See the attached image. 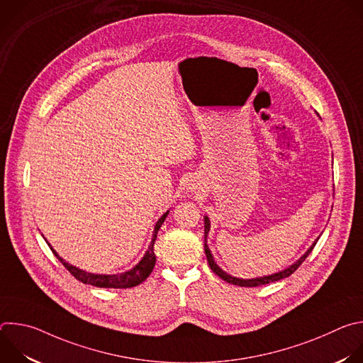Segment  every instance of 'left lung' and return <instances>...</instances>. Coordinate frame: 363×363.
Returning <instances> with one entry per match:
<instances>
[{
	"instance_id": "8db88e82",
	"label": "left lung",
	"mask_w": 363,
	"mask_h": 363,
	"mask_svg": "<svg viewBox=\"0 0 363 363\" xmlns=\"http://www.w3.org/2000/svg\"><path fill=\"white\" fill-rule=\"evenodd\" d=\"M210 220H208V217H203V250H205V255H206V260H208V264H210V267H211V270L217 274V276H220L224 281H227V283H231V284H235V286H241V287H257V286H263V284H269V283H273V281H279V280H281V279H286V277H289L290 274H293L298 267H300V264L306 260V257L312 252V250L315 248V245H316V242H318V240L310 245V248L298 258V260L294 263V264H291L290 267H287V269H284V270H281V272H279V273H274V274H270V276H264V277H255V279H237V277H233V276H230V274H227L224 270H221L220 267H218V264L214 262V257H213V254H211V250H210V247H208V244H206V237H208V233H210Z\"/></svg>"
}]
</instances>
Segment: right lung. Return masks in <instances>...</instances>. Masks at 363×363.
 Wrapping results in <instances>:
<instances>
[{
    "instance_id": "obj_1",
    "label": "right lung",
    "mask_w": 363,
    "mask_h": 363,
    "mask_svg": "<svg viewBox=\"0 0 363 363\" xmlns=\"http://www.w3.org/2000/svg\"><path fill=\"white\" fill-rule=\"evenodd\" d=\"M168 213L169 211H167L157 221V225H155V228H153L152 241H150L145 255L142 257V260L133 269H130V270H128L125 273H119V274H93V273L83 272V270H80V269L66 263L63 258L56 252V250L51 247L48 242L47 244L51 248V251H53V254L59 258L60 263L72 273V276L76 277L79 281H82L84 284H91V286H96V287H105V289H129V287H135V286L140 284L142 281H145L149 277V274L152 273V270L155 267V263H157V255H155L153 245H155V240H157L158 231H160L161 225L164 224Z\"/></svg>"
}]
</instances>
